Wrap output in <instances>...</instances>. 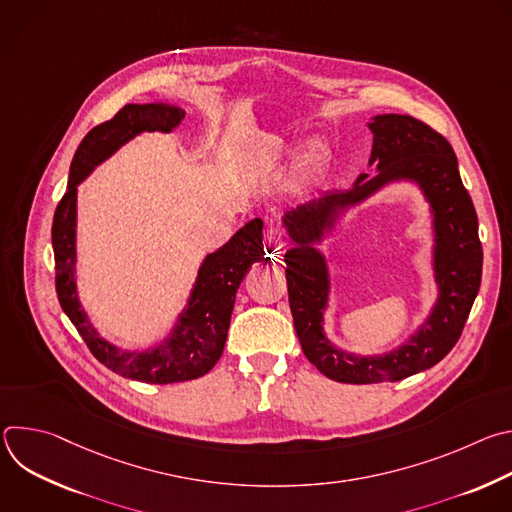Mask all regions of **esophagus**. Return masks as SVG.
Listing matches in <instances>:
<instances>
[{
    "label": "esophagus",
    "instance_id": "obj_1",
    "mask_svg": "<svg viewBox=\"0 0 512 512\" xmlns=\"http://www.w3.org/2000/svg\"><path fill=\"white\" fill-rule=\"evenodd\" d=\"M265 243H267V249H269V251H273V253H281V251L285 249L287 239H285V233H283L277 225H271V227L267 229Z\"/></svg>",
    "mask_w": 512,
    "mask_h": 512
}]
</instances>
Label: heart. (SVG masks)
Wrapping results in <instances>:
<instances>
[{
	"instance_id": "heart-1",
	"label": "heart",
	"mask_w": 512,
	"mask_h": 512,
	"mask_svg": "<svg viewBox=\"0 0 512 512\" xmlns=\"http://www.w3.org/2000/svg\"><path fill=\"white\" fill-rule=\"evenodd\" d=\"M314 152H316V150H310V156H314Z\"/></svg>"
}]
</instances>
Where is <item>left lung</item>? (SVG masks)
I'll use <instances>...</instances> for the list:
<instances>
[{
	"instance_id": "obj_1",
	"label": "left lung",
	"mask_w": 512,
	"mask_h": 512,
	"mask_svg": "<svg viewBox=\"0 0 512 512\" xmlns=\"http://www.w3.org/2000/svg\"><path fill=\"white\" fill-rule=\"evenodd\" d=\"M377 174H360L352 188L332 190L291 208L283 223L294 249L285 253L289 308L302 350L332 381L369 385L401 381L440 362L462 336L482 279V243L478 216L458 172L450 141L411 115H377L369 123ZM393 179H413L428 196L436 227V280L441 298L422 330L383 357H356L338 351L321 330L327 301L323 258L311 247L331 226L335 214Z\"/></svg>"
}]
</instances>
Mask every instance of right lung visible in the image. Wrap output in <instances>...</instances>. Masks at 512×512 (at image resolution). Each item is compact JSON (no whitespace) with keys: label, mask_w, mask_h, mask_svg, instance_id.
<instances>
[{"label":"right lung","mask_w":512,"mask_h":512,"mask_svg":"<svg viewBox=\"0 0 512 512\" xmlns=\"http://www.w3.org/2000/svg\"><path fill=\"white\" fill-rule=\"evenodd\" d=\"M184 111L178 107L125 105L113 119L93 127L72 158L68 188L60 198L52 221V247L56 269V294L64 314L81 338L113 373L141 383L168 385L204 377L221 358L237 289L257 261H269L263 253V221L247 223L225 247L208 255L198 271L188 308L166 342L145 352L121 350L103 340L81 310L75 285V235H77V186L109 158L119 145L141 131H174Z\"/></svg>","instance_id":"add662e5"}]
</instances>
